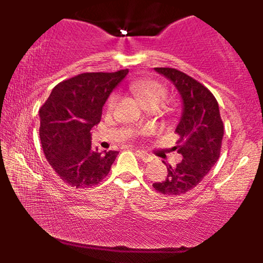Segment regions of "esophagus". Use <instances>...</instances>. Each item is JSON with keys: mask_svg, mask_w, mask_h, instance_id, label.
Here are the masks:
<instances>
[{"mask_svg": "<svg viewBox=\"0 0 263 263\" xmlns=\"http://www.w3.org/2000/svg\"><path fill=\"white\" fill-rule=\"evenodd\" d=\"M136 155L140 157V158L143 162H151V159H152L151 155H148V153H146V152H143V151H136Z\"/></svg>", "mask_w": 263, "mask_h": 263, "instance_id": "esophagus-1", "label": "esophagus"}]
</instances>
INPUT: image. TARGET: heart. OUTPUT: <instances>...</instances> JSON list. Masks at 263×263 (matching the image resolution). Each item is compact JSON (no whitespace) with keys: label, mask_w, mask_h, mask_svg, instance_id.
Instances as JSON below:
<instances>
[{"label":"heart","mask_w":263,"mask_h":263,"mask_svg":"<svg viewBox=\"0 0 263 263\" xmlns=\"http://www.w3.org/2000/svg\"><path fill=\"white\" fill-rule=\"evenodd\" d=\"M128 90L135 96H137L146 107L153 106V105L159 106L165 101L168 96L167 87L158 80L148 79V78L131 81L128 84ZM117 100H119V95L112 93L107 101V107L114 108L116 106Z\"/></svg>","instance_id":"obj_1"}]
</instances>
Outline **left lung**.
Wrapping results in <instances>:
<instances>
[{
	"label": "left lung",
	"mask_w": 263,
	"mask_h": 263,
	"mask_svg": "<svg viewBox=\"0 0 263 263\" xmlns=\"http://www.w3.org/2000/svg\"><path fill=\"white\" fill-rule=\"evenodd\" d=\"M155 70L168 78L182 96L183 112L176 128L179 138L174 149L183 159L173 167L167 164V177L153 183V188L165 195H180L197 186L218 162L224 123L215 96L203 84L174 68Z\"/></svg>",
	"instance_id": "obj_1"
}]
</instances>
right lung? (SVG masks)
Here are the masks:
<instances>
[{"instance_id":"1","label":"right lung","mask_w":263,"mask_h":263,"mask_svg":"<svg viewBox=\"0 0 263 263\" xmlns=\"http://www.w3.org/2000/svg\"><path fill=\"white\" fill-rule=\"evenodd\" d=\"M128 69L114 73H83L62 81L39 108L42 148L63 182L77 188L98 185L107 176L117 151L91 148V131L102 106Z\"/></svg>"}]
</instances>
